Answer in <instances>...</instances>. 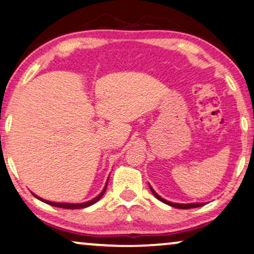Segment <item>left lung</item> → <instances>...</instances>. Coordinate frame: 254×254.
<instances>
[{
    "instance_id": "obj_1",
    "label": "left lung",
    "mask_w": 254,
    "mask_h": 254,
    "mask_svg": "<svg viewBox=\"0 0 254 254\" xmlns=\"http://www.w3.org/2000/svg\"><path fill=\"white\" fill-rule=\"evenodd\" d=\"M150 186V185H148ZM150 189H151V191H152V194H153L155 197L158 198L159 201H161L162 203H166V204H168V205H171V207H174V208H178V209H191V208H197V207H202V205H203L204 203H174V202H171V201H167V200H165V198H162L161 196H159L157 192L154 191V189L151 187L150 186Z\"/></svg>"
}]
</instances>
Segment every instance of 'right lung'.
Instances as JSON below:
<instances>
[{
	"label": "right lung",
	"instance_id": "obj_1",
	"mask_svg": "<svg viewBox=\"0 0 254 254\" xmlns=\"http://www.w3.org/2000/svg\"><path fill=\"white\" fill-rule=\"evenodd\" d=\"M107 186H108V181H107V184H106V186H104V188H103V190L100 192L99 195L96 196V197H94L93 200H90V201H87V202H83V203H60V202H51V201H47V200H44V198H42V197H39V196H37L36 194H33V196H35V197H37L38 198V200H40V201H43V202H45V203H47V204H50V205H53V207H58V208H64V209H83V208H87V207H89V205H92V204H94V203H96L97 201L100 200L101 197H102L103 196V194H104V191H106V189H107Z\"/></svg>",
	"mask_w": 254,
	"mask_h": 254
}]
</instances>
